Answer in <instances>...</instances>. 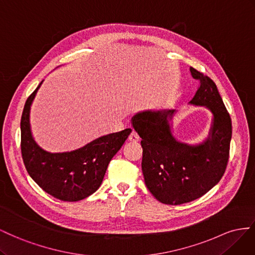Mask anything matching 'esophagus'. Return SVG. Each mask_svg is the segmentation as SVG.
<instances>
[{"instance_id":"1","label":"esophagus","mask_w":255,"mask_h":255,"mask_svg":"<svg viewBox=\"0 0 255 255\" xmlns=\"http://www.w3.org/2000/svg\"><path fill=\"white\" fill-rule=\"evenodd\" d=\"M128 140L130 141V142H139V140H140V137H139V135H137L135 132H131L130 133V135H129V137H128Z\"/></svg>"}]
</instances>
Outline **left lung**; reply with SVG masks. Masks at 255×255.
Masks as SVG:
<instances>
[{
  "instance_id": "8db88e82",
  "label": "left lung",
  "mask_w": 255,
  "mask_h": 255,
  "mask_svg": "<svg viewBox=\"0 0 255 255\" xmlns=\"http://www.w3.org/2000/svg\"><path fill=\"white\" fill-rule=\"evenodd\" d=\"M200 87L189 105L212 113L207 136L199 143L179 141L173 133L176 110L143 111L131 119L142 139V172L145 185L155 198L169 205H180L201 198L215 187L227 169L232 122L212 79L190 67Z\"/></svg>"
}]
</instances>
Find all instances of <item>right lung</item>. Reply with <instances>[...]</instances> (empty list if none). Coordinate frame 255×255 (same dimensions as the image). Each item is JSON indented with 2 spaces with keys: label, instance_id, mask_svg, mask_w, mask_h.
<instances>
[{
  "label": "right lung",
  "instance_id": "right-lung-1",
  "mask_svg": "<svg viewBox=\"0 0 255 255\" xmlns=\"http://www.w3.org/2000/svg\"><path fill=\"white\" fill-rule=\"evenodd\" d=\"M42 81L27 98L21 118V152L25 169L43 191L66 202L81 201L100 187L109 162L127 140L131 129L99 136L70 151L51 152L32 133L31 107Z\"/></svg>",
  "mask_w": 255,
  "mask_h": 255
}]
</instances>
